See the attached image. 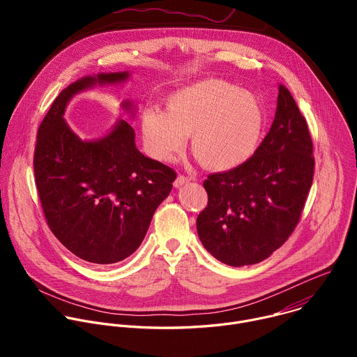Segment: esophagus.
Listing matches in <instances>:
<instances>
[{
    "instance_id": "obj_1",
    "label": "esophagus",
    "mask_w": 357,
    "mask_h": 357,
    "mask_svg": "<svg viewBox=\"0 0 357 357\" xmlns=\"http://www.w3.org/2000/svg\"><path fill=\"white\" fill-rule=\"evenodd\" d=\"M190 181V178L189 176H185V175H178V178L175 179V182H174V185L176 186V188H179V186H182L183 183H186V182H189Z\"/></svg>"
}]
</instances>
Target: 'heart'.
Listing matches in <instances>:
<instances>
[{
  "instance_id": "1",
  "label": "heart",
  "mask_w": 357,
  "mask_h": 357,
  "mask_svg": "<svg viewBox=\"0 0 357 357\" xmlns=\"http://www.w3.org/2000/svg\"><path fill=\"white\" fill-rule=\"evenodd\" d=\"M142 137L149 154L172 161L185 148L211 169H231L245 162L260 145L264 110L250 91L208 79L171 94L165 112L151 109L142 114Z\"/></svg>"
}]
</instances>
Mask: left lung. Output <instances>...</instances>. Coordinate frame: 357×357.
<instances>
[{
	"instance_id": "1",
	"label": "left lung",
	"mask_w": 357,
	"mask_h": 357,
	"mask_svg": "<svg viewBox=\"0 0 357 357\" xmlns=\"http://www.w3.org/2000/svg\"><path fill=\"white\" fill-rule=\"evenodd\" d=\"M312 152L307 120L280 84L275 119L251 158L203 182L208 206L196 220L203 247L231 267L268 259L299 223L314 181Z\"/></svg>"
}]
</instances>
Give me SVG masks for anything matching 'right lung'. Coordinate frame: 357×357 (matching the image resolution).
I'll return each instance as SVG.
<instances>
[{"mask_svg":"<svg viewBox=\"0 0 357 357\" xmlns=\"http://www.w3.org/2000/svg\"><path fill=\"white\" fill-rule=\"evenodd\" d=\"M127 76L103 73L72 83L55 98L36 135L33 171L46 223L75 256L94 264L131 256L176 179L172 168L137 149L127 121L105 138L84 142L63 120L73 94L96 82L116 83Z\"/></svg>","mask_w":357,"mask_h":357,"instance_id":"right-lung-1","label":"right lung"}]
</instances>
